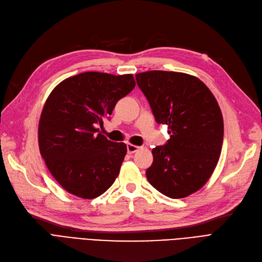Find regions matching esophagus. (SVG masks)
I'll use <instances>...</instances> for the list:
<instances>
[{
    "mask_svg": "<svg viewBox=\"0 0 262 262\" xmlns=\"http://www.w3.org/2000/svg\"><path fill=\"white\" fill-rule=\"evenodd\" d=\"M126 148H127V153L128 154H133V153L136 152L140 147L134 146V144H132V143H127V146H126Z\"/></svg>",
    "mask_w": 262,
    "mask_h": 262,
    "instance_id": "1",
    "label": "esophagus"
}]
</instances>
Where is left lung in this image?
<instances>
[{"mask_svg":"<svg viewBox=\"0 0 262 262\" xmlns=\"http://www.w3.org/2000/svg\"><path fill=\"white\" fill-rule=\"evenodd\" d=\"M135 76L154 119L170 135L152 149L147 179L164 195L186 198L205 185L218 163L224 140L218 102L204 83L186 73L154 70Z\"/></svg>","mask_w":262,"mask_h":262,"instance_id":"left-lung-1","label":"left lung"}]
</instances>
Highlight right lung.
<instances>
[{"label":"right lung","instance_id":"right-lung-1","mask_svg":"<svg viewBox=\"0 0 262 262\" xmlns=\"http://www.w3.org/2000/svg\"><path fill=\"white\" fill-rule=\"evenodd\" d=\"M136 83L132 74L84 72L66 79L48 96L38 124V146L54 178L69 193L95 199L118 177L126 144L99 133L103 119Z\"/></svg>","mask_w":262,"mask_h":262}]
</instances>
